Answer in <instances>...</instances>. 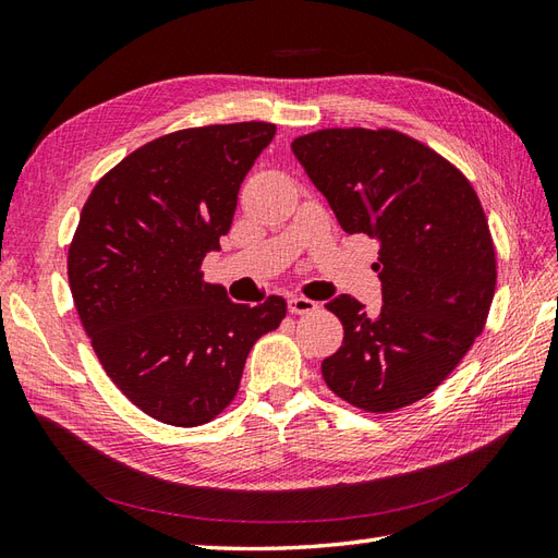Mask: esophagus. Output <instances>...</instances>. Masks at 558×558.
I'll list each match as a JSON object with an SVG mask.
<instances>
[{"mask_svg": "<svg viewBox=\"0 0 558 558\" xmlns=\"http://www.w3.org/2000/svg\"><path fill=\"white\" fill-rule=\"evenodd\" d=\"M288 306H290L292 313H296V316H304V313H313L318 308V304L313 302V299H306V296H290Z\"/></svg>", "mask_w": 558, "mask_h": 558, "instance_id": "34e87169", "label": "esophagus"}]
</instances>
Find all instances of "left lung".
Instances as JSON below:
<instances>
[{"instance_id": "obj_1", "label": "left lung", "mask_w": 558, "mask_h": 558, "mask_svg": "<svg viewBox=\"0 0 558 558\" xmlns=\"http://www.w3.org/2000/svg\"><path fill=\"white\" fill-rule=\"evenodd\" d=\"M347 233L379 242L381 308L349 294L325 306L344 341L323 361L339 398L391 412L432 393L483 332L495 250L471 183L438 153L391 130H323L292 143Z\"/></svg>"}]
</instances>
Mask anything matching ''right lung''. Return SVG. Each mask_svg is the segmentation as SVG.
I'll list each match as a JSON object with an SVG mask.
<instances>
[{
    "mask_svg": "<svg viewBox=\"0 0 558 558\" xmlns=\"http://www.w3.org/2000/svg\"><path fill=\"white\" fill-rule=\"evenodd\" d=\"M276 124L240 122L155 138L96 183L68 252L75 308L108 377L165 424L197 426L233 401L254 341L288 313L203 282L231 231L240 183Z\"/></svg>",
    "mask_w": 558,
    "mask_h": 558,
    "instance_id": "add662e5",
    "label": "right lung"
}]
</instances>
